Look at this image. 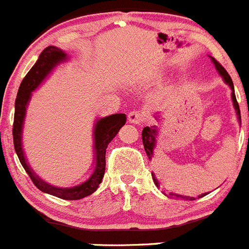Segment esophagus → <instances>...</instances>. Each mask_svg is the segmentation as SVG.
<instances>
[{"label":"esophagus","mask_w":249,"mask_h":249,"mask_svg":"<svg viewBox=\"0 0 249 249\" xmlns=\"http://www.w3.org/2000/svg\"><path fill=\"white\" fill-rule=\"evenodd\" d=\"M144 121L143 113L139 112V111H131L128 113V122L134 123V124H141Z\"/></svg>","instance_id":"obj_1"}]
</instances>
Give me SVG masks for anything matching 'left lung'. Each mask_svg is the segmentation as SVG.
Masks as SVG:
<instances>
[{"label": "left lung", "instance_id": "1", "mask_svg": "<svg viewBox=\"0 0 249 249\" xmlns=\"http://www.w3.org/2000/svg\"><path fill=\"white\" fill-rule=\"evenodd\" d=\"M209 57H210V60H212V62L214 63V66H215V68H216L217 73H219V74L221 75L222 79H224V82L226 83V84L230 87V89H231V99H232L233 107H235V110H236V115H237L238 122L241 123L240 106H238L237 100H236L235 88H233L232 79H231V77H230V75H229V73L226 72V70H225V68L222 67V66L220 65V63L217 62V61L215 60L214 57H212V56H209ZM154 117H155V120L158 121V122H161V112H155V113H154ZM158 137H159V127L158 126L144 127V128H143V132H142V138H143V145H144V149H145V153H146V155H148L149 159H153L154 158V150H155L156 143H158ZM151 176H153V181H154V183H155V186L158 187V188H160V181H159V179H158L156 175L155 174H151ZM162 193H164L165 196H166V197L172 198V199H177V200H194V199H196V198L204 197V196L209 194V192H205V193L199 194L198 197H189V196H182V194L174 193V192H167V194H166V192H165V191H162Z\"/></svg>", "mask_w": 249, "mask_h": 249}]
</instances>
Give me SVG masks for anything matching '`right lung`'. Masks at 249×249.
Instances as JSON below:
<instances>
[{
    "mask_svg": "<svg viewBox=\"0 0 249 249\" xmlns=\"http://www.w3.org/2000/svg\"><path fill=\"white\" fill-rule=\"evenodd\" d=\"M70 60V56L63 50L56 46H47L40 53L39 58L33 66L32 70L27 73L24 79L20 83V87L17 94L14 104V122H13V143L16 153L18 155L20 164L24 167L27 174L32 178L33 183L41 192L66 200H77L90 196L98 189L105 174V155L106 148L118 133L121 127L126 123L124 113H115L106 117L96 118L93 127V150H94V169L90 176L82 183L72 187H57L45 182L41 177L37 176L29 165L24 149H23V128H24L25 115L32 94L44 83V80L53 72L61 63Z\"/></svg>",
    "mask_w": 249,
    "mask_h": 249,
    "instance_id": "1",
    "label": "right lung"
}]
</instances>
